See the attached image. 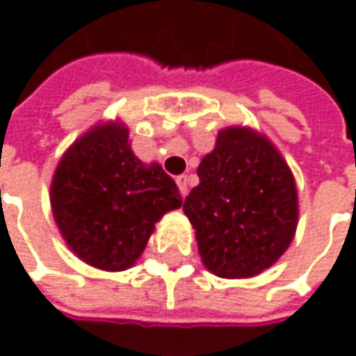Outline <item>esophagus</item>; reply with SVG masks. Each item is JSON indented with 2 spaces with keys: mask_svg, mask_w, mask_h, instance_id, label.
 I'll return each instance as SVG.
<instances>
[{
  "mask_svg": "<svg viewBox=\"0 0 356 356\" xmlns=\"http://www.w3.org/2000/svg\"><path fill=\"white\" fill-rule=\"evenodd\" d=\"M175 183H177L181 194L186 196V194H188V177H186V175H179V177L175 179Z\"/></svg>",
  "mask_w": 356,
  "mask_h": 356,
  "instance_id": "esophagus-1",
  "label": "esophagus"
}]
</instances>
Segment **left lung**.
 Masks as SVG:
<instances>
[{
  "instance_id": "1",
  "label": "left lung",
  "mask_w": 356,
  "mask_h": 356,
  "mask_svg": "<svg viewBox=\"0 0 356 356\" xmlns=\"http://www.w3.org/2000/svg\"><path fill=\"white\" fill-rule=\"evenodd\" d=\"M198 177L183 211L204 267L221 278H252L273 267L299 221L298 186L280 150L248 125H229L202 158Z\"/></svg>"
}]
</instances>
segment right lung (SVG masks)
Instances as JSON below:
<instances>
[{"instance_id":"1","label":"right lung","mask_w":356,"mask_h":356,"mask_svg":"<svg viewBox=\"0 0 356 356\" xmlns=\"http://www.w3.org/2000/svg\"><path fill=\"white\" fill-rule=\"evenodd\" d=\"M49 200L70 252L108 273L133 267L154 225L183 204L162 165L135 156L122 120L95 124L74 140L53 173Z\"/></svg>"}]
</instances>
